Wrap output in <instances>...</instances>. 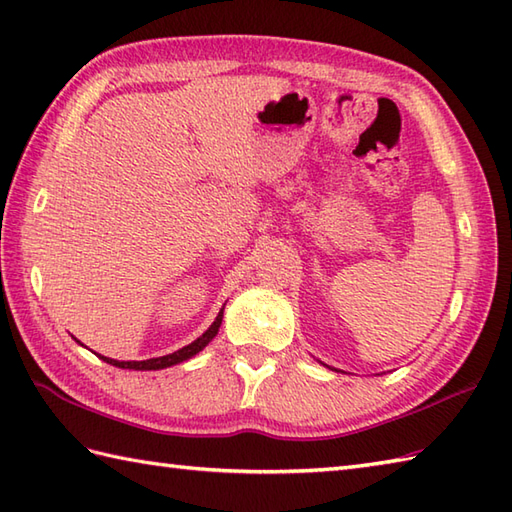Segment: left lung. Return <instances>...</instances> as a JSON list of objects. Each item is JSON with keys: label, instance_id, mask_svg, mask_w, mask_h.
<instances>
[{"label": "left lung", "instance_id": "1", "mask_svg": "<svg viewBox=\"0 0 512 512\" xmlns=\"http://www.w3.org/2000/svg\"><path fill=\"white\" fill-rule=\"evenodd\" d=\"M325 367H328V365H325ZM330 369H332V367H330ZM334 372H336V369H334Z\"/></svg>", "mask_w": 512, "mask_h": 512}]
</instances>
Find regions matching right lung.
Segmentation results:
<instances>
[{
    "instance_id": "add662e5",
    "label": "right lung",
    "mask_w": 512,
    "mask_h": 512,
    "mask_svg": "<svg viewBox=\"0 0 512 512\" xmlns=\"http://www.w3.org/2000/svg\"><path fill=\"white\" fill-rule=\"evenodd\" d=\"M224 306H226V303H224ZM224 306L220 308V312H217V317H215V321L209 325V330H206L202 336H198V339H195L193 343L180 347V350L173 352V354L158 356V358H147V361H114V358H107V356H101V354H96V352H94V354L99 356V358H103L105 363L114 365V367L136 369V372H156V369H165V367H171V365H178V363H182V361H189L191 356L202 352L204 347L215 339V334H217V330H220V325H222ZM74 341H76V339H74ZM76 343H81V341H76ZM81 345H83V343H81Z\"/></svg>"
}]
</instances>
